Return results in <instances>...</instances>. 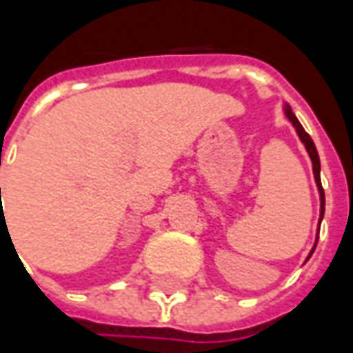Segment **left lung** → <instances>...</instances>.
I'll return each mask as SVG.
<instances>
[{
    "label": "left lung",
    "mask_w": 353,
    "mask_h": 353,
    "mask_svg": "<svg viewBox=\"0 0 353 353\" xmlns=\"http://www.w3.org/2000/svg\"><path fill=\"white\" fill-rule=\"evenodd\" d=\"M285 116L289 117V121L294 125L296 133H299V137H301V141L305 143L306 151H308V155H310V161H312V172H314V181H316V186H319V192H320V222H322V216H324V190H322V184H320L319 151H316V147H314V141L310 139V135H308V133L305 131V128L301 125V121H299L296 116L292 114V110L289 108V105H285ZM314 248H316V245H314ZM312 251H310V255H312Z\"/></svg>",
    "instance_id": "left-lung-1"
}]
</instances>
